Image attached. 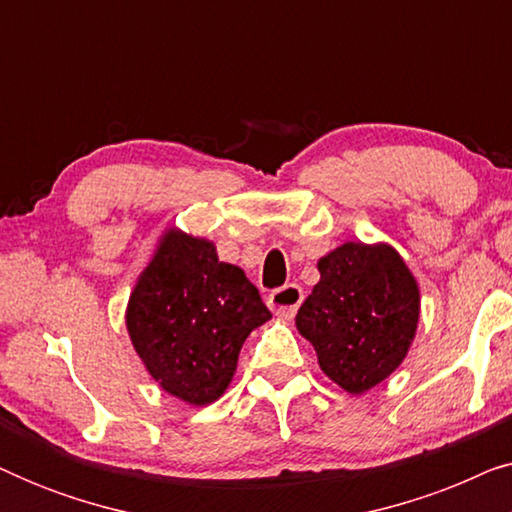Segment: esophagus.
<instances>
[{
    "label": "esophagus",
    "mask_w": 512,
    "mask_h": 512,
    "mask_svg": "<svg viewBox=\"0 0 512 512\" xmlns=\"http://www.w3.org/2000/svg\"><path fill=\"white\" fill-rule=\"evenodd\" d=\"M300 303H303V289H300L298 284H286L282 289H275L268 296L270 310L282 319L296 317Z\"/></svg>",
    "instance_id": "obj_1"
}]
</instances>
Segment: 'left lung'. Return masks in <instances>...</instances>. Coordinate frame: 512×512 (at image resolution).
I'll return each instance as SVG.
<instances>
[{"label": "left lung", "mask_w": 512, "mask_h": 512, "mask_svg": "<svg viewBox=\"0 0 512 512\" xmlns=\"http://www.w3.org/2000/svg\"><path fill=\"white\" fill-rule=\"evenodd\" d=\"M317 268L319 282L296 314L298 333L338 387L366 394L401 366L415 340L417 279L384 242H345Z\"/></svg>", "instance_id": "left-lung-1"}]
</instances>
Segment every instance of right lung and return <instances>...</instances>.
Returning <instances> with one entry per match:
<instances>
[{
  "label": "right lung",
  "mask_w": 512,
  "mask_h": 512,
  "mask_svg": "<svg viewBox=\"0 0 512 512\" xmlns=\"http://www.w3.org/2000/svg\"><path fill=\"white\" fill-rule=\"evenodd\" d=\"M272 317L242 268L214 242L165 230L130 293L125 326L149 375L188 405H209L233 380L249 333Z\"/></svg>",
  "instance_id": "1"
}]
</instances>
